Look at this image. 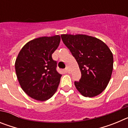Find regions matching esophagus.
<instances>
[{"label": "esophagus", "instance_id": "34e87169", "mask_svg": "<svg viewBox=\"0 0 128 128\" xmlns=\"http://www.w3.org/2000/svg\"><path fill=\"white\" fill-rule=\"evenodd\" d=\"M65 71H66L67 72H69V69H68V66H66V67L65 68Z\"/></svg>", "mask_w": 128, "mask_h": 128}]
</instances>
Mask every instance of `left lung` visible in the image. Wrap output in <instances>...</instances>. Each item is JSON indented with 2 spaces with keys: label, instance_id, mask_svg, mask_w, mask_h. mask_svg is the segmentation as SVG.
<instances>
[{
  "label": "left lung",
  "instance_id": "left-lung-1",
  "mask_svg": "<svg viewBox=\"0 0 128 128\" xmlns=\"http://www.w3.org/2000/svg\"><path fill=\"white\" fill-rule=\"evenodd\" d=\"M78 63L81 78L75 81L82 96L93 98L102 93L110 80L114 67L113 54L100 40L86 34L61 35Z\"/></svg>",
  "mask_w": 128,
  "mask_h": 128
}]
</instances>
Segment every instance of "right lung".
Segmentation results:
<instances>
[{"instance_id": "obj_1", "label": "right lung", "mask_w": 128, "mask_h": 128, "mask_svg": "<svg viewBox=\"0 0 128 128\" xmlns=\"http://www.w3.org/2000/svg\"><path fill=\"white\" fill-rule=\"evenodd\" d=\"M60 40V35L35 38L18 54L14 65L16 76L22 90L32 99L47 100L57 90L62 75L56 71L57 63L52 54Z\"/></svg>"}]
</instances>
